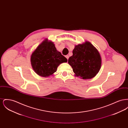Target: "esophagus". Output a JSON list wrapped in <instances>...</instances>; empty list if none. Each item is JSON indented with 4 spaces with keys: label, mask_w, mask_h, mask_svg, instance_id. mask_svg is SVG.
<instances>
[{
    "label": "esophagus",
    "mask_w": 128,
    "mask_h": 128,
    "mask_svg": "<svg viewBox=\"0 0 128 128\" xmlns=\"http://www.w3.org/2000/svg\"><path fill=\"white\" fill-rule=\"evenodd\" d=\"M65 57L67 58V60H68V58H69V56H68V55H66V56H65Z\"/></svg>",
    "instance_id": "34e87169"
}]
</instances>
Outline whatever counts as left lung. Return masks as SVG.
Listing matches in <instances>:
<instances>
[{"label":"left lung","instance_id":"8db88e82","mask_svg":"<svg viewBox=\"0 0 128 128\" xmlns=\"http://www.w3.org/2000/svg\"><path fill=\"white\" fill-rule=\"evenodd\" d=\"M73 55L70 56L68 63L75 73V76L88 80L94 77L101 67L100 54L90 42L85 41L75 46Z\"/></svg>","mask_w":128,"mask_h":128}]
</instances>
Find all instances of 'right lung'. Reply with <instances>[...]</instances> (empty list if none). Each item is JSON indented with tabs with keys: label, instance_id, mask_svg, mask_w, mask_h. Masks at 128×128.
Masks as SVG:
<instances>
[{
	"label": "right lung",
	"instance_id": "obj_1",
	"mask_svg": "<svg viewBox=\"0 0 128 128\" xmlns=\"http://www.w3.org/2000/svg\"><path fill=\"white\" fill-rule=\"evenodd\" d=\"M67 61V58L56 50L55 44L48 39H44L30 56V63L34 70L44 78L53 75L58 66Z\"/></svg>",
	"mask_w": 128,
	"mask_h": 128
}]
</instances>
